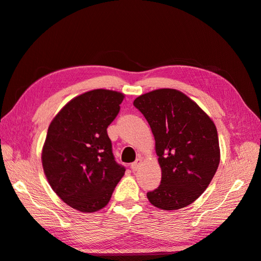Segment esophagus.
<instances>
[{"instance_id": "obj_1", "label": "esophagus", "mask_w": 261, "mask_h": 261, "mask_svg": "<svg viewBox=\"0 0 261 261\" xmlns=\"http://www.w3.org/2000/svg\"><path fill=\"white\" fill-rule=\"evenodd\" d=\"M141 162H142V159H136V161L133 162V163L130 164V169L133 170V171H137V170L140 169Z\"/></svg>"}]
</instances>
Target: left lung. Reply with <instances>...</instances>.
Here are the masks:
<instances>
[{
	"instance_id": "8db88e82",
	"label": "left lung",
	"mask_w": 261,
	"mask_h": 261,
	"mask_svg": "<svg viewBox=\"0 0 261 261\" xmlns=\"http://www.w3.org/2000/svg\"><path fill=\"white\" fill-rule=\"evenodd\" d=\"M133 105L151 127L162 170L160 186L147 198L164 211L184 208L204 193L219 168L216 127L197 103L173 89L142 94Z\"/></svg>"
}]
</instances>
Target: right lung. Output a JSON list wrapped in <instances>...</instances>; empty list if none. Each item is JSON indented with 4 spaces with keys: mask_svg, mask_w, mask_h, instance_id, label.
Segmentation results:
<instances>
[{
    "mask_svg": "<svg viewBox=\"0 0 261 261\" xmlns=\"http://www.w3.org/2000/svg\"><path fill=\"white\" fill-rule=\"evenodd\" d=\"M124 94L92 90L71 100L50 123L42 148V168L57 196L80 212L109 203L125 173L107 134Z\"/></svg>",
    "mask_w": 261,
    "mask_h": 261,
    "instance_id": "obj_1",
    "label": "right lung"
}]
</instances>
